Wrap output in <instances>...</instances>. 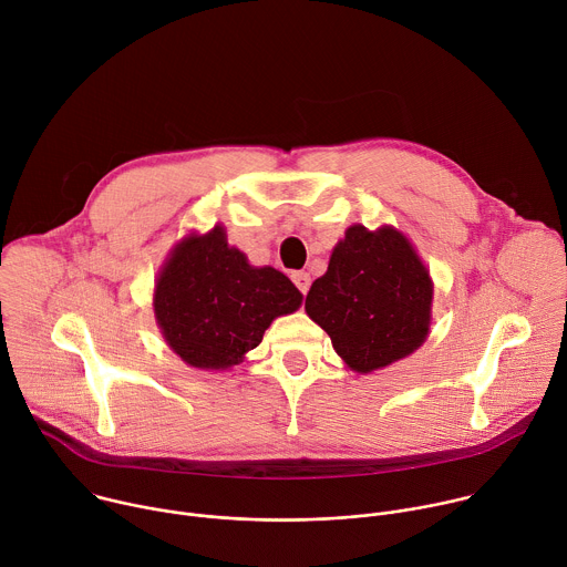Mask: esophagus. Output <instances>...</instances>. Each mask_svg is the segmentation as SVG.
<instances>
[{"label":"esophagus","mask_w":567,"mask_h":567,"mask_svg":"<svg viewBox=\"0 0 567 567\" xmlns=\"http://www.w3.org/2000/svg\"><path fill=\"white\" fill-rule=\"evenodd\" d=\"M291 280H293V285L298 287V291H300L302 296L309 291V285H311L309 274H305V271H296V274L291 276Z\"/></svg>","instance_id":"1"}]
</instances>
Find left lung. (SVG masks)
Instances as JSON below:
<instances>
[{
	"label": "left lung",
	"instance_id": "8db88e82",
	"mask_svg": "<svg viewBox=\"0 0 567 567\" xmlns=\"http://www.w3.org/2000/svg\"><path fill=\"white\" fill-rule=\"evenodd\" d=\"M433 285L411 241L394 228L352 226L313 280L305 309L337 354L372 372L417 350L431 320Z\"/></svg>",
	"mask_w": 567,
	"mask_h": 567
}]
</instances>
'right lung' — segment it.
<instances>
[{
    "label": "right lung",
    "instance_id": "add662e5",
    "mask_svg": "<svg viewBox=\"0 0 567 567\" xmlns=\"http://www.w3.org/2000/svg\"><path fill=\"white\" fill-rule=\"evenodd\" d=\"M293 282L254 269L230 249L224 228L186 237L173 251L154 291L156 322L171 348L195 368H230L262 343L271 320L300 307Z\"/></svg>",
    "mask_w": 567,
    "mask_h": 567
}]
</instances>
